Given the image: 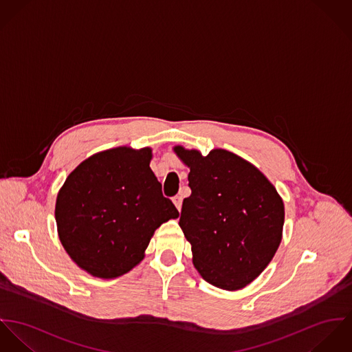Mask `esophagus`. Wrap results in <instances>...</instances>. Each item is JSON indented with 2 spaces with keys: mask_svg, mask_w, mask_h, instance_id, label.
Returning <instances> with one entry per match:
<instances>
[{
  "mask_svg": "<svg viewBox=\"0 0 352 352\" xmlns=\"http://www.w3.org/2000/svg\"><path fill=\"white\" fill-rule=\"evenodd\" d=\"M173 202H174V205L177 206V209L181 210V206H182V197H181V195H175V197L173 198Z\"/></svg>",
  "mask_w": 352,
  "mask_h": 352,
  "instance_id": "obj_1",
  "label": "esophagus"
}]
</instances>
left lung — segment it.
Here are the masks:
<instances>
[{
  "label": "left lung",
  "mask_w": 352,
  "mask_h": 352,
  "mask_svg": "<svg viewBox=\"0 0 352 352\" xmlns=\"http://www.w3.org/2000/svg\"><path fill=\"white\" fill-rule=\"evenodd\" d=\"M174 151L190 167L192 195L182 202L179 227L192 244L195 269L220 289L244 287L279 247L282 198L255 166L230 151Z\"/></svg>",
  "instance_id": "1"
}]
</instances>
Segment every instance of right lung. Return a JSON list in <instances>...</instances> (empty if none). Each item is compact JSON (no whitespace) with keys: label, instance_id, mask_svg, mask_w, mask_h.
<instances>
[{"label":"right lung","instance_id":"add662e5","mask_svg":"<svg viewBox=\"0 0 352 352\" xmlns=\"http://www.w3.org/2000/svg\"><path fill=\"white\" fill-rule=\"evenodd\" d=\"M150 160V148L102 151L83 160L59 190V239L87 273L107 279L128 273L157 227L179 216L162 195Z\"/></svg>","mask_w":352,"mask_h":352}]
</instances>
